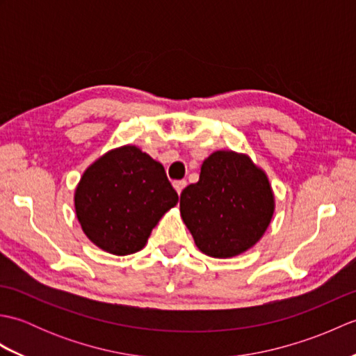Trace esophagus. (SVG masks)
<instances>
[{
    "mask_svg": "<svg viewBox=\"0 0 356 356\" xmlns=\"http://www.w3.org/2000/svg\"><path fill=\"white\" fill-rule=\"evenodd\" d=\"M172 186H174V190L177 191V194L180 195V193H182L184 188L186 186V182H185V180H177V182L172 184Z\"/></svg>",
    "mask_w": 356,
    "mask_h": 356,
    "instance_id": "esophagus-1",
    "label": "esophagus"
}]
</instances>
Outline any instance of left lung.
I'll return each mask as SVG.
<instances>
[{
    "instance_id": "obj_1",
    "label": "left lung",
    "mask_w": 356,
    "mask_h": 356,
    "mask_svg": "<svg viewBox=\"0 0 356 356\" xmlns=\"http://www.w3.org/2000/svg\"><path fill=\"white\" fill-rule=\"evenodd\" d=\"M275 211L269 179L245 153L218 149L202 163L197 184L180 194V216L194 243L214 259L246 252Z\"/></svg>"
}]
</instances>
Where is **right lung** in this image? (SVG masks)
<instances>
[{
    "instance_id": "right-lung-1",
    "label": "right lung",
    "mask_w": 356,
    "mask_h": 356,
    "mask_svg": "<svg viewBox=\"0 0 356 356\" xmlns=\"http://www.w3.org/2000/svg\"><path fill=\"white\" fill-rule=\"evenodd\" d=\"M179 195L161 162L136 147L102 154L82 174L74 190V213L87 238L102 251L128 255L140 251Z\"/></svg>"
}]
</instances>
